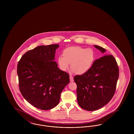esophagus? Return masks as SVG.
Returning a JSON list of instances; mask_svg holds the SVG:
<instances>
[{
  "mask_svg": "<svg viewBox=\"0 0 134 134\" xmlns=\"http://www.w3.org/2000/svg\"><path fill=\"white\" fill-rule=\"evenodd\" d=\"M70 82H73L74 81V79L73 76H72L71 75H70Z\"/></svg>",
  "mask_w": 134,
  "mask_h": 134,
  "instance_id": "esophagus-1",
  "label": "esophagus"
}]
</instances>
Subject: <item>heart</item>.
Segmentation results:
<instances>
[{"mask_svg": "<svg viewBox=\"0 0 134 134\" xmlns=\"http://www.w3.org/2000/svg\"><path fill=\"white\" fill-rule=\"evenodd\" d=\"M96 60V53L92 48L79 46L69 47L63 52V56L58 58V63L61 70L66 71L71 67L77 74H83L91 68Z\"/></svg>", "mask_w": 134, "mask_h": 134, "instance_id": "1", "label": "heart"}]
</instances>
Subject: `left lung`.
I'll list each match as a JSON object with an SVG mask.
<instances>
[{
	"label": "left lung",
	"instance_id": "1",
	"mask_svg": "<svg viewBox=\"0 0 134 134\" xmlns=\"http://www.w3.org/2000/svg\"><path fill=\"white\" fill-rule=\"evenodd\" d=\"M94 47L103 54L106 52L100 46ZM119 76V67L114 56L104 54L95 60L87 72L74 77L79 105L88 111L103 107L114 96Z\"/></svg>",
	"mask_w": 134,
	"mask_h": 134
}]
</instances>
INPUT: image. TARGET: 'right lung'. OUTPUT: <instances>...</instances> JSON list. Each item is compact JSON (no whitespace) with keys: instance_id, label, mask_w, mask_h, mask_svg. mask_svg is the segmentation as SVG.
Listing matches in <instances>:
<instances>
[{"instance_id":"1","label":"right lung","mask_w":134,"mask_h":134,"mask_svg":"<svg viewBox=\"0 0 134 134\" xmlns=\"http://www.w3.org/2000/svg\"><path fill=\"white\" fill-rule=\"evenodd\" d=\"M59 45L40 46L26 52L17 67L20 91L28 102L42 110L57 105L69 75L55 60Z\"/></svg>"}]
</instances>
